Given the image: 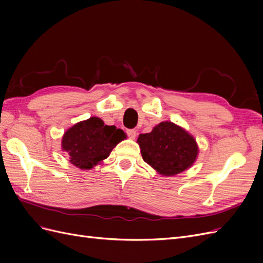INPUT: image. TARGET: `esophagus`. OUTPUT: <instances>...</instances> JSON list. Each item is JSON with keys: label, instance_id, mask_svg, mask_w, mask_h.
Here are the masks:
<instances>
[{"label": "esophagus", "instance_id": "obj_1", "mask_svg": "<svg viewBox=\"0 0 263 263\" xmlns=\"http://www.w3.org/2000/svg\"><path fill=\"white\" fill-rule=\"evenodd\" d=\"M126 134H127V136H128L130 139H135V138H136V136H137V132L135 130V129H127Z\"/></svg>", "mask_w": 263, "mask_h": 263}]
</instances>
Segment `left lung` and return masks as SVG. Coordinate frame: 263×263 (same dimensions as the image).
Masks as SVG:
<instances>
[{
  "label": "left lung",
  "mask_w": 263,
  "mask_h": 263,
  "mask_svg": "<svg viewBox=\"0 0 263 263\" xmlns=\"http://www.w3.org/2000/svg\"><path fill=\"white\" fill-rule=\"evenodd\" d=\"M137 141L144 161L163 176L186 170L198 153L195 139L171 122H162L151 133L140 134Z\"/></svg>",
  "instance_id": "left-lung-1"
}]
</instances>
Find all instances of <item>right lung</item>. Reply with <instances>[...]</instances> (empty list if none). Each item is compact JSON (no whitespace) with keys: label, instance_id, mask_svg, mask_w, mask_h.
I'll list each match as a JSON object with an SVG mask.
<instances>
[{"label":"right lung","instance_id":"obj_1","mask_svg":"<svg viewBox=\"0 0 263 263\" xmlns=\"http://www.w3.org/2000/svg\"><path fill=\"white\" fill-rule=\"evenodd\" d=\"M125 133L115 126H107L99 117H91L68 129L62 137V149L70 156V162L80 169H92L106 159Z\"/></svg>","mask_w":263,"mask_h":263}]
</instances>
